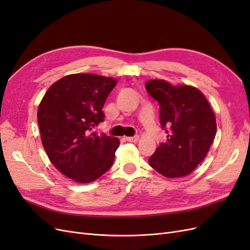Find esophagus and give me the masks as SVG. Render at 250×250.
<instances>
[{
	"label": "esophagus",
	"mask_w": 250,
	"mask_h": 250,
	"mask_svg": "<svg viewBox=\"0 0 250 250\" xmlns=\"http://www.w3.org/2000/svg\"><path fill=\"white\" fill-rule=\"evenodd\" d=\"M126 140L128 142H131V143H137L139 141V137H127Z\"/></svg>",
	"instance_id": "34e87169"
}]
</instances>
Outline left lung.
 <instances>
[{
    "label": "left lung",
    "mask_w": 250,
    "mask_h": 250,
    "mask_svg": "<svg viewBox=\"0 0 250 250\" xmlns=\"http://www.w3.org/2000/svg\"><path fill=\"white\" fill-rule=\"evenodd\" d=\"M146 90L160 104V121L168 133L149 157V165L169 178L187 176L204 160L213 143L216 118L198 88L149 80Z\"/></svg>",
    "instance_id": "1"
}]
</instances>
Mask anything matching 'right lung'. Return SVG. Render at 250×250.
Returning a JSON list of instances; mask_svg holds the SVG:
<instances>
[{
  "instance_id": "1",
  "label": "right lung",
  "mask_w": 250,
  "mask_h": 250,
  "mask_svg": "<svg viewBox=\"0 0 250 250\" xmlns=\"http://www.w3.org/2000/svg\"><path fill=\"white\" fill-rule=\"evenodd\" d=\"M117 80L95 74H72L44 94L37 111L42 146L63 175L88 184L107 172L120 146L117 138L98 135L102 108Z\"/></svg>"
}]
</instances>
